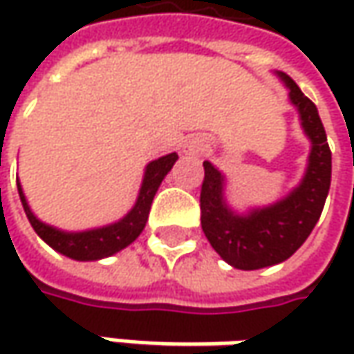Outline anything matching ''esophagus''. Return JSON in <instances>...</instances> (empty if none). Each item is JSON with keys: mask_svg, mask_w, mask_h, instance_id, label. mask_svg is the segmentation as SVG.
Here are the masks:
<instances>
[{"mask_svg": "<svg viewBox=\"0 0 354 354\" xmlns=\"http://www.w3.org/2000/svg\"><path fill=\"white\" fill-rule=\"evenodd\" d=\"M207 149V142L203 138H189L183 143V153L185 156H201Z\"/></svg>", "mask_w": 354, "mask_h": 354, "instance_id": "esophagus-1", "label": "esophagus"}]
</instances>
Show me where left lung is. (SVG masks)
Listing matches in <instances>:
<instances>
[{
	"label": "left lung",
	"mask_w": 354,
	"mask_h": 354,
	"mask_svg": "<svg viewBox=\"0 0 354 354\" xmlns=\"http://www.w3.org/2000/svg\"><path fill=\"white\" fill-rule=\"evenodd\" d=\"M279 80L290 90L304 133L311 142L304 179L283 198L246 212L232 211L225 198V175L205 161L201 189V226L226 264L238 270H260L288 260L319 221L331 185V149L315 104L286 73Z\"/></svg>",
	"instance_id": "obj_1"
}]
</instances>
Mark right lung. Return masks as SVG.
I'll use <instances>...</instances> for the list:
<instances>
[{
	"label": "right lung",
	"instance_id": "obj_1",
	"mask_svg": "<svg viewBox=\"0 0 354 354\" xmlns=\"http://www.w3.org/2000/svg\"><path fill=\"white\" fill-rule=\"evenodd\" d=\"M177 159H179L177 153H167V156L159 157L156 161H149L145 171H143L142 187H140V193H138L136 205L131 207V211L124 218H120L118 223L100 226V228L82 230V232H66V230L55 228V226L39 221L31 211L27 198H25L19 181H17V191H19L25 214L35 228V232L43 238L53 250L61 252L62 256H68V258L78 260V262H92V260H102V258H108L116 252L124 250L126 246H129L136 238L142 234L157 189H159L161 181L165 179V175L171 171V167L175 165Z\"/></svg>",
	"mask_w": 354,
	"mask_h": 354
}]
</instances>
